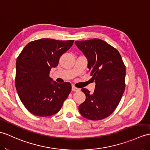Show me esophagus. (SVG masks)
I'll return each instance as SVG.
<instances>
[{"label": "esophagus", "mask_w": 150, "mask_h": 150, "mask_svg": "<svg viewBox=\"0 0 150 150\" xmlns=\"http://www.w3.org/2000/svg\"><path fill=\"white\" fill-rule=\"evenodd\" d=\"M80 89L78 88H76L75 86H72V91H74V92H78Z\"/></svg>", "instance_id": "34e87169"}]
</instances>
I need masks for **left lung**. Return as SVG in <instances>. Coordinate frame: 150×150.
I'll return each instance as SVG.
<instances>
[{
  "mask_svg": "<svg viewBox=\"0 0 150 150\" xmlns=\"http://www.w3.org/2000/svg\"><path fill=\"white\" fill-rule=\"evenodd\" d=\"M75 44L87 58L88 71L96 82L93 93L81 89L86 100L79 105V112L88 120L104 119L117 108L125 91V64L118 51L103 40L92 39Z\"/></svg>",
  "mask_w": 150,
  "mask_h": 150,
  "instance_id": "left-lung-1",
  "label": "left lung"
}]
</instances>
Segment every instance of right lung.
Wrapping results in <instances>:
<instances>
[{
	"label": "right lung",
	"instance_id": "1",
	"mask_svg": "<svg viewBox=\"0 0 150 150\" xmlns=\"http://www.w3.org/2000/svg\"><path fill=\"white\" fill-rule=\"evenodd\" d=\"M74 40L41 39L28 42L18 57L15 86L27 110L38 116H49L60 110L71 91L69 82L52 81L50 72Z\"/></svg>",
	"mask_w": 150,
	"mask_h": 150
}]
</instances>
